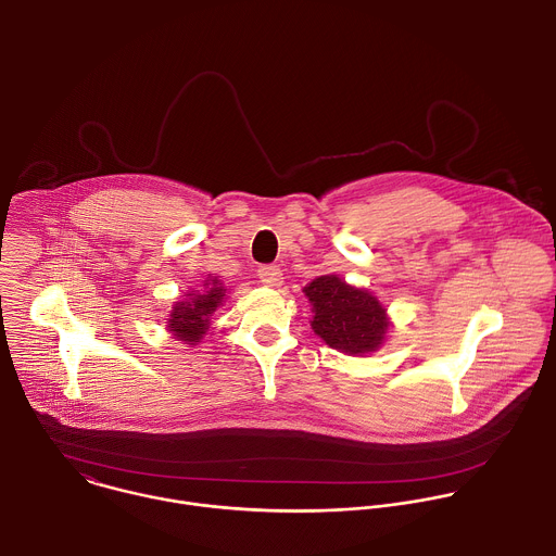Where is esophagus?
<instances>
[{
	"mask_svg": "<svg viewBox=\"0 0 556 556\" xmlns=\"http://www.w3.org/2000/svg\"><path fill=\"white\" fill-rule=\"evenodd\" d=\"M257 277H260V281H262L264 286H268V288H277V286H281V281H283L281 268H279V266H270V264L260 266Z\"/></svg>",
	"mask_w": 556,
	"mask_h": 556,
	"instance_id": "34e87169",
	"label": "esophagus"
}]
</instances>
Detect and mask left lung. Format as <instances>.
Returning a JSON list of instances; mask_svg holds the SVG:
<instances>
[{
  "instance_id": "obj_1",
  "label": "left lung",
  "mask_w": 556,
  "mask_h": 556,
  "mask_svg": "<svg viewBox=\"0 0 556 556\" xmlns=\"http://www.w3.org/2000/svg\"><path fill=\"white\" fill-rule=\"evenodd\" d=\"M314 305L312 329L331 346L349 355H364L383 342L388 318L381 303L368 292L346 286L336 275H323L305 288Z\"/></svg>"
}]
</instances>
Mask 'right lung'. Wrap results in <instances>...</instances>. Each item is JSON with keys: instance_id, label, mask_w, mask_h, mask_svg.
Instances as JSON below:
<instances>
[{"instance_id": "add662e5", "label": "right lung", "mask_w": 556, "mask_h": 556, "mask_svg": "<svg viewBox=\"0 0 556 556\" xmlns=\"http://www.w3.org/2000/svg\"><path fill=\"white\" fill-rule=\"evenodd\" d=\"M223 296H225L223 286H218V279H212V286L207 292L194 294L190 301L175 305L168 320V329L177 336V340H184L188 344L199 342L210 325V316L216 312Z\"/></svg>"}]
</instances>
